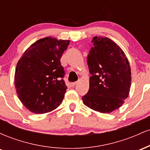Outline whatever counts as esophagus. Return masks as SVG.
<instances>
[{"label": "esophagus", "mask_w": 150, "mask_h": 150, "mask_svg": "<svg viewBox=\"0 0 150 150\" xmlns=\"http://www.w3.org/2000/svg\"><path fill=\"white\" fill-rule=\"evenodd\" d=\"M75 85H76V82H72V83H70V86H71L72 87H73L74 86H75Z\"/></svg>", "instance_id": "1"}]
</instances>
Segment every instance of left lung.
Returning <instances> with one entry per match:
<instances>
[{"mask_svg":"<svg viewBox=\"0 0 150 150\" xmlns=\"http://www.w3.org/2000/svg\"><path fill=\"white\" fill-rule=\"evenodd\" d=\"M87 61L89 88L82 97L84 104L96 111L111 113L128 97L131 73L124 52L107 37H94Z\"/></svg>","mask_w":150,"mask_h":150,"instance_id":"obj_1","label":"left lung"}]
</instances>
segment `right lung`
I'll use <instances>...</instances> for the list:
<instances>
[{
	"label": "right lung",
	"mask_w": 150,
	"mask_h": 150,
	"mask_svg": "<svg viewBox=\"0 0 150 150\" xmlns=\"http://www.w3.org/2000/svg\"><path fill=\"white\" fill-rule=\"evenodd\" d=\"M70 41L46 37L34 43L17 64L15 85L19 99L35 113L53 111L66 92L61 58Z\"/></svg>",
	"instance_id": "obj_1"
}]
</instances>
